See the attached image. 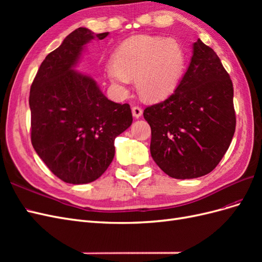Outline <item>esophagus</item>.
Listing matches in <instances>:
<instances>
[{
	"instance_id": "obj_1",
	"label": "esophagus",
	"mask_w": 262,
	"mask_h": 262,
	"mask_svg": "<svg viewBox=\"0 0 262 262\" xmlns=\"http://www.w3.org/2000/svg\"><path fill=\"white\" fill-rule=\"evenodd\" d=\"M142 114H143V112H142V109L139 106L132 107V115L134 116V118H140L142 116Z\"/></svg>"
}]
</instances>
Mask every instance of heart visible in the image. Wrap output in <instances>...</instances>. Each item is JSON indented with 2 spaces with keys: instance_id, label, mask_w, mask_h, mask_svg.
I'll list each match as a JSON object with an SVG mask.
<instances>
[{
  "instance_id": "b5f03b06",
  "label": "heart",
  "mask_w": 262,
  "mask_h": 262,
  "mask_svg": "<svg viewBox=\"0 0 262 262\" xmlns=\"http://www.w3.org/2000/svg\"><path fill=\"white\" fill-rule=\"evenodd\" d=\"M187 52L177 39L138 36L128 39L106 66L116 89L126 92L136 78L139 94L147 100H161L175 92L185 73Z\"/></svg>"
}]
</instances>
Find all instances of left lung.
<instances>
[{
	"instance_id": "8db88e82",
	"label": "left lung",
	"mask_w": 262,
	"mask_h": 262,
	"mask_svg": "<svg viewBox=\"0 0 262 262\" xmlns=\"http://www.w3.org/2000/svg\"><path fill=\"white\" fill-rule=\"evenodd\" d=\"M233 97V83L217 54L198 39L176 91L143 113L158 167L176 179L198 178L215 168L235 132Z\"/></svg>"
}]
</instances>
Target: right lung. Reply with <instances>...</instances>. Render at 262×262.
Returning <instances> with one entry per match:
<instances>
[{
  "instance_id": "obj_1",
  "label": "right lung",
  "mask_w": 262,
  "mask_h": 262,
  "mask_svg": "<svg viewBox=\"0 0 262 262\" xmlns=\"http://www.w3.org/2000/svg\"><path fill=\"white\" fill-rule=\"evenodd\" d=\"M80 27L47 55L30 87L31 143L55 176L83 185L99 178L115 156V139L132 124L128 104L109 100L90 75L74 70L95 38Z\"/></svg>"
}]
</instances>
